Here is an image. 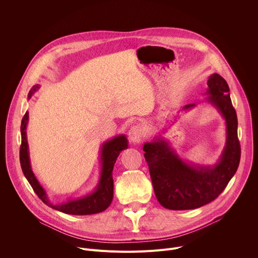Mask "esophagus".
I'll list each match as a JSON object with an SVG mask.
<instances>
[{
	"instance_id": "esophagus-1",
	"label": "esophagus",
	"mask_w": 258,
	"mask_h": 258,
	"mask_svg": "<svg viewBox=\"0 0 258 258\" xmlns=\"http://www.w3.org/2000/svg\"><path fill=\"white\" fill-rule=\"evenodd\" d=\"M144 138V128L142 125L137 124L131 127L128 132V139L133 144H140Z\"/></svg>"
}]
</instances>
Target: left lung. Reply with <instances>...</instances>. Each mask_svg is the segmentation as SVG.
Here are the masks:
<instances>
[{"label":"left lung","mask_w":258,"mask_h":258,"mask_svg":"<svg viewBox=\"0 0 258 258\" xmlns=\"http://www.w3.org/2000/svg\"><path fill=\"white\" fill-rule=\"evenodd\" d=\"M205 95V102L217 110L226 124V144L214 164H197L181 158L159 133L143 147L156 198L167 209L187 210L208 204L225 190L239 166L238 119L230 88L222 77L213 73L208 78ZM195 106L188 104L180 111Z\"/></svg>","instance_id":"left-lung-1"}]
</instances>
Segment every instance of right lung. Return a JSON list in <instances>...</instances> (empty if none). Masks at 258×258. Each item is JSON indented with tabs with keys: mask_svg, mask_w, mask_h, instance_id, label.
Segmentation results:
<instances>
[{
	"mask_svg": "<svg viewBox=\"0 0 258 258\" xmlns=\"http://www.w3.org/2000/svg\"><path fill=\"white\" fill-rule=\"evenodd\" d=\"M40 89L39 85L31 88L28 93V100L31 96ZM29 115L26 111L22 118L20 132H21V147H20V164L24 176L30 183L35 194L47 204L49 207L61 211L63 213L72 215H89L102 212L106 210L113 199V178L112 171L114 164L119 156L120 152L128 148V141L125 135H118L111 139L105 141L102 144L100 150V175L97 186L95 189L87 195L69 198L62 203H53L50 201L49 196L45 188L41 185L39 179L36 178L31 168V162L29 157V148L27 142L26 127L28 123Z\"/></svg>",
	"mask_w": 258,
	"mask_h": 258,
	"instance_id": "obj_1",
	"label": "right lung"
}]
</instances>
